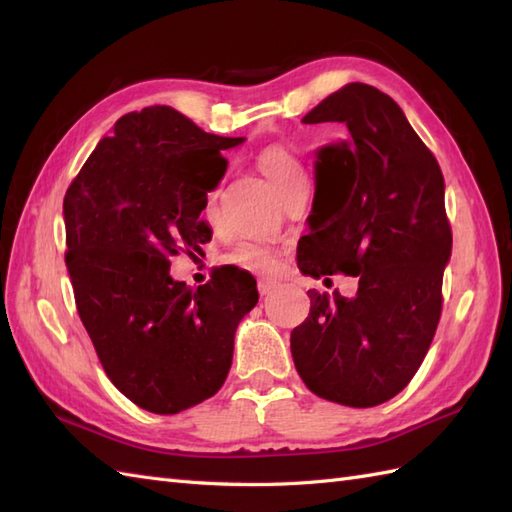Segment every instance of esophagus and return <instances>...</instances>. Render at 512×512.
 I'll list each match as a JSON object with an SVG mask.
<instances>
[{
  "mask_svg": "<svg viewBox=\"0 0 512 512\" xmlns=\"http://www.w3.org/2000/svg\"><path fill=\"white\" fill-rule=\"evenodd\" d=\"M275 288H277V281H270V279H259L257 281V290H259V295H262V297L270 295V292H273Z\"/></svg>",
  "mask_w": 512,
  "mask_h": 512,
  "instance_id": "34e87169",
  "label": "esophagus"
}]
</instances>
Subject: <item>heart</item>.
Wrapping results in <instances>:
<instances>
[{
  "mask_svg": "<svg viewBox=\"0 0 512 512\" xmlns=\"http://www.w3.org/2000/svg\"><path fill=\"white\" fill-rule=\"evenodd\" d=\"M255 162H257L259 173H262L266 182L270 184V189H273L279 198H284L290 189L299 187V184H306V171H303L301 162L284 147L264 149L262 154L257 156ZM206 213L213 215L211 202H209V209H206ZM228 259H231L235 266L250 270V273H259V275L273 273L277 266L275 250L266 244H259V242L239 244Z\"/></svg>",
  "mask_w": 512,
  "mask_h": 512,
  "instance_id": "obj_1",
  "label": "heart"
}]
</instances>
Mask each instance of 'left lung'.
Wrapping results in <instances>:
<instances>
[{
	"label": "left lung",
	"instance_id": "1",
	"mask_svg": "<svg viewBox=\"0 0 512 512\" xmlns=\"http://www.w3.org/2000/svg\"><path fill=\"white\" fill-rule=\"evenodd\" d=\"M303 123H339L347 138L314 154L297 266L312 277L341 270L358 290L352 299L308 290L310 314L290 350L312 394L374 407L407 387L438 328L453 244L444 178L405 112L372 85H343Z\"/></svg>",
	"mask_w": 512,
	"mask_h": 512
}]
</instances>
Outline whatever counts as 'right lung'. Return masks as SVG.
Returning a JSON list of instances; mask_svg holds the SVG:
<instances>
[{
	"mask_svg": "<svg viewBox=\"0 0 512 512\" xmlns=\"http://www.w3.org/2000/svg\"><path fill=\"white\" fill-rule=\"evenodd\" d=\"M244 138L206 134L167 105L118 118L63 200L65 264L76 310L123 396L178 413L217 394L257 281L220 268L198 290L169 275V257L211 242L200 213L224 178L222 151Z\"/></svg>",
	"mask_w": 512,
	"mask_h": 512,
	"instance_id": "1",
	"label": "right lung"
}]
</instances>
